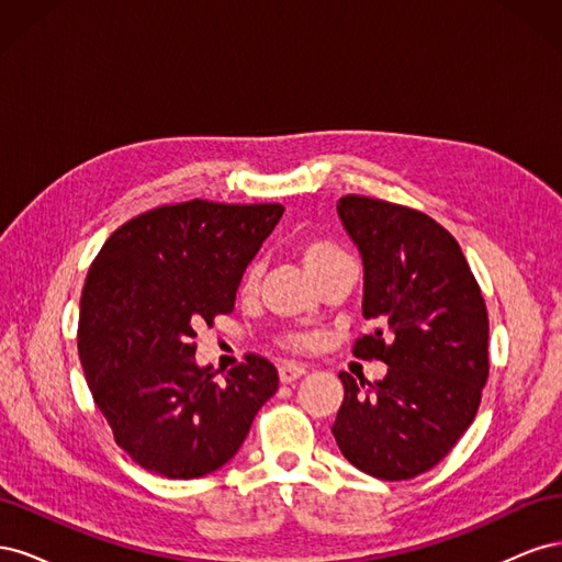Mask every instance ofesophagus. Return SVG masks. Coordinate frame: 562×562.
<instances>
[{
  "label": "esophagus",
  "instance_id": "1",
  "mask_svg": "<svg viewBox=\"0 0 562 562\" xmlns=\"http://www.w3.org/2000/svg\"><path fill=\"white\" fill-rule=\"evenodd\" d=\"M304 372H307V368L300 366V363H283V366L279 368V378H281L283 384H291V382L300 380V378L304 375Z\"/></svg>",
  "mask_w": 562,
  "mask_h": 562
}]
</instances>
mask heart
<instances>
[{
    "label": "heart",
    "mask_w": 562,
    "mask_h": 562,
    "mask_svg": "<svg viewBox=\"0 0 562 562\" xmlns=\"http://www.w3.org/2000/svg\"><path fill=\"white\" fill-rule=\"evenodd\" d=\"M297 255H300L304 269H307L314 279H318L323 271L347 258L342 248L328 239H321V236H307V239H302L297 244ZM258 279H260V262L252 260L241 274V293H252L255 288H258ZM291 345L293 347H310L312 339L295 335V337H291Z\"/></svg>",
    "instance_id": "b5f03b06"
}]
</instances>
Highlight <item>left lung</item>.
<instances>
[{"instance_id": "1", "label": "left lung", "mask_w": 562, "mask_h": 562, "mask_svg": "<svg viewBox=\"0 0 562 562\" xmlns=\"http://www.w3.org/2000/svg\"><path fill=\"white\" fill-rule=\"evenodd\" d=\"M337 215L363 260L359 359L384 380L339 372L345 401L333 424L349 462L382 481H407L443 459L475 417L487 382V310L454 236L398 203L347 194Z\"/></svg>"}]
</instances>
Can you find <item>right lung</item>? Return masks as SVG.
Here are the masks:
<instances>
[{"instance_id":"obj_1","label":"right lung","mask_w":562,"mask_h":562,"mask_svg":"<svg viewBox=\"0 0 562 562\" xmlns=\"http://www.w3.org/2000/svg\"><path fill=\"white\" fill-rule=\"evenodd\" d=\"M281 203L192 199L119 227L93 260L79 304V359L116 446L166 479H201L239 452L279 372L248 353L215 382L196 328L234 310L244 269Z\"/></svg>"}]
</instances>
